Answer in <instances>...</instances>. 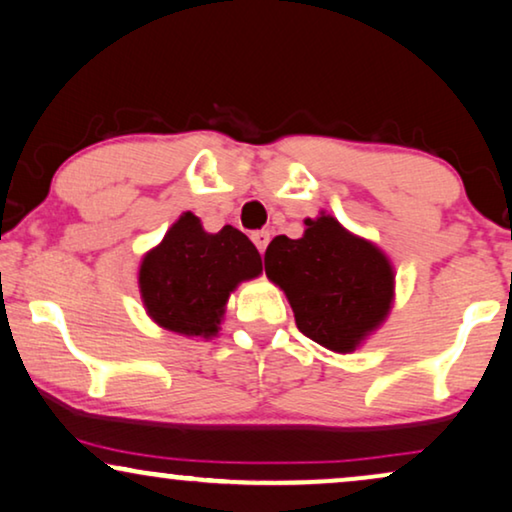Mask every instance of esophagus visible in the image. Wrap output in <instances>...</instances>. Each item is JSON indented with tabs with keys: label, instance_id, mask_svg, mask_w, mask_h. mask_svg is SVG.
Segmentation results:
<instances>
[{
	"label": "esophagus",
	"instance_id": "esophagus-1",
	"mask_svg": "<svg viewBox=\"0 0 512 512\" xmlns=\"http://www.w3.org/2000/svg\"><path fill=\"white\" fill-rule=\"evenodd\" d=\"M250 238H252V243L257 245V250L264 252V250H267L269 241H271V234H269V231H264V229H262V231H255V234H252Z\"/></svg>",
	"mask_w": 512,
	"mask_h": 512
}]
</instances>
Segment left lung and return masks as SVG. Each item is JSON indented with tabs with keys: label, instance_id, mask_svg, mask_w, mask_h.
<instances>
[{
	"label": "left lung",
	"instance_id": "left-lung-1",
	"mask_svg": "<svg viewBox=\"0 0 512 512\" xmlns=\"http://www.w3.org/2000/svg\"><path fill=\"white\" fill-rule=\"evenodd\" d=\"M302 238L276 236L264 271L285 292L299 332L335 353H353L391 313L395 271L386 252L337 217H306Z\"/></svg>",
	"mask_w": 512,
	"mask_h": 512
}]
</instances>
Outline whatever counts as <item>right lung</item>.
<instances>
[{"label":"right lung","mask_w":512,"mask_h":512,"mask_svg":"<svg viewBox=\"0 0 512 512\" xmlns=\"http://www.w3.org/2000/svg\"><path fill=\"white\" fill-rule=\"evenodd\" d=\"M262 274V257L243 231L227 224L208 234L194 213H182L159 245L142 255L140 297L163 330L213 339L229 295Z\"/></svg>","instance_id":"1"}]
</instances>
